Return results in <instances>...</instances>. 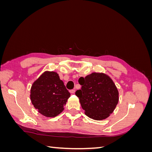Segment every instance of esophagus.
<instances>
[{
    "label": "esophagus",
    "mask_w": 152,
    "mask_h": 152,
    "mask_svg": "<svg viewBox=\"0 0 152 152\" xmlns=\"http://www.w3.org/2000/svg\"><path fill=\"white\" fill-rule=\"evenodd\" d=\"M75 92V89H72V90L70 91V93H72V94H74Z\"/></svg>",
    "instance_id": "obj_1"
}]
</instances>
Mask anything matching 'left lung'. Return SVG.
I'll list each match as a JSON object with an SVG mask.
<instances>
[{"label": "left lung", "instance_id": "1", "mask_svg": "<svg viewBox=\"0 0 152 152\" xmlns=\"http://www.w3.org/2000/svg\"><path fill=\"white\" fill-rule=\"evenodd\" d=\"M82 86L75 94L87 117L96 121L108 118L118 102V91L111 78L104 73L93 72L79 80Z\"/></svg>", "mask_w": 152, "mask_h": 152}]
</instances>
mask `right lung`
<instances>
[{
  "label": "right lung",
  "instance_id": "1",
  "mask_svg": "<svg viewBox=\"0 0 152 152\" xmlns=\"http://www.w3.org/2000/svg\"><path fill=\"white\" fill-rule=\"evenodd\" d=\"M70 93L58 73L45 71L31 85L30 99L35 109L42 115L54 117L64 110Z\"/></svg>",
  "mask_w": 152,
  "mask_h": 152
}]
</instances>
